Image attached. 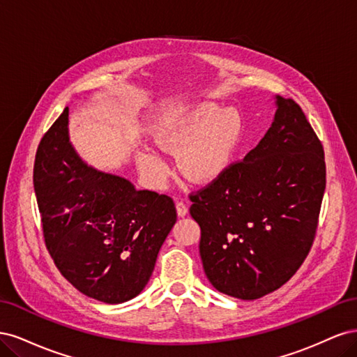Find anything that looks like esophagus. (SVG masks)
<instances>
[{"mask_svg":"<svg viewBox=\"0 0 357 357\" xmlns=\"http://www.w3.org/2000/svg\"><path fill=\"white\" fill-rule=\"evenodd\" d=\"M176 208H177L178 215H186L188 214V204L185 201H177Z\"/></svg>","mask_w":357,"mask_h":357,"instance_id":"1","label":"esophagus"}]
</instances>
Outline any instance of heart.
<instances>
[{
	"label": "heart",
	"instance_id": "obj_1",
	"mask_svg": "<svg viewBox=\"0 0 357 357\" xmlns=\"http://www.w3.org/2000/svg\"><path fill=\"white\" fill-rule=\"evenodd\" d=\"M241 131L243 121L235 109H219L213 102H204L164 119L155 129V142L164 152L177 153V168L183 177L207 183L229 167ZM137 162L150 185H164L169 168L158 152L144 149Z\"/></svg>",
	"mask_w": 357,
	"mask_h": 357
}]
</instances>
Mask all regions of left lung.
I'll return each instance as SVG.
<instances>
[{
    "label": "left lung",
    "mask_w": 357,
    "mask_h": 357,
    "mask_svg": "<svg viewBox=\"0 0 357 357\" xmlns=\"http://www.w3.org/2000/svg\"><path fill=\"white\" fill-rule=\"evenodd\" d=\"M325 188L321 142L301 107L277 96L261 143L189 195L210 283L240 299L287 283L314 243Z\"/></svg>",
    "instance_id": "left-lung-1"
}]
</instances>
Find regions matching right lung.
Segmentation results:
<instances>
[{"mask_svg": "<svg viewBox=\"0 0 357 357\" xmlns=\"http://www.w3.org/2000/svg\"><path fill=\"white\" fill-rule=\"evenodd\" d=\"M68 107L43 135L34 189L53 262L83 295L105 304L135 298L177 222L174 201L83 164L68 143Z\"/></svg>", "mask_w": 357, "mask_h": 357, "instance_id": "1", "label": "right lung"}]
</instances>
